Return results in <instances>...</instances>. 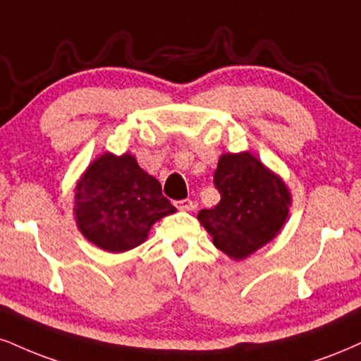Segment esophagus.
Here are the masks:
<instances>
[{
	"mask_svg": "<svg viewBox=\"0 0 361 361\" xmlns=\"http://www.w3.org/2000/svg\"><path fill=\"white\" fill-rule=\"evenodd\" d=\"M195 205L193 202L190 198H185V200H178L176 202V208H180V210H192Z\"/></svg>",
	"mask_w": 361,
	"mask_h": 361,
	"instance_id": "1",
	"label": "esophagus"
}]
</instances>
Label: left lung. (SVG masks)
<instances>
[{
    "mask_svg": "<svg viewBox=\"0 0 361 361\" xmlns=\"http://www.w3.org/2000/svg\"><path fill=\"white\" fill-rule=\"evenodd\" d=\"M219 205L198 220L228 257L245 259L277 235L289 212V192L279 176L250 153L224 154L215 169Z\"/></svg>",
    "mask_w": 361,
    "mask_h": 361,
    "instance_id": "1",
    "label": "left lung"
}]
</instances>
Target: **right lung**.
I'll return each instance as SVG.
<instances>
[{
	"label": "right lung",
	"mask_w": 361,
	"mask_h": 361,
	"mask_svg": "<svg viewBox=\"0 0 361 361\" xmlns=\"http://www.w3.org/2000/svg\"><path fill=\"white\" fill-rule=\"evenodd\" d=\"M73 210L80 232L92 244L124 252L142 244L151 225L176 208L131 154L106 153L80 178Z\"/></svg>",
	"instance_id": "1"
}]
</instances>
